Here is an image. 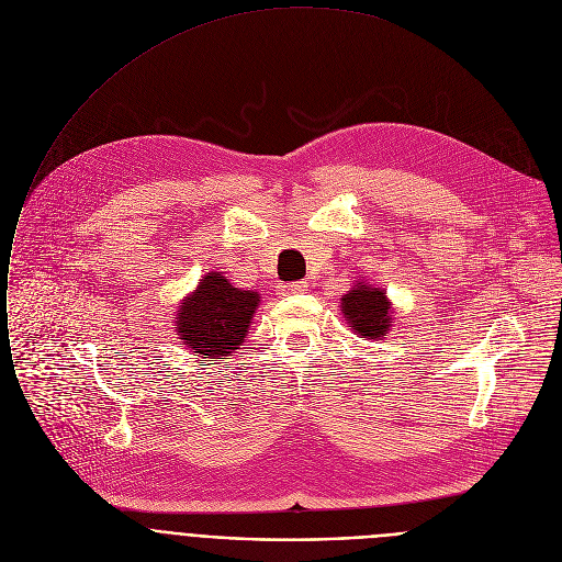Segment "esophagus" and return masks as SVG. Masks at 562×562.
<instances>
[{"label": "esophagus", "mask_w": 562, "mask_h": 562, "mask_svg": "<svg viewBox=\"0 0 562 562\" xmlns=\"http://www.w3.org/2000/svg\"><path fill=\"white\" fill-rule=\"evenodd\" d=\"M307 290L305 281H294V283H281L279 285V294L281 296H292V294H301Z\"/></svg>", "instance_id": "34e87169"}]
</instances>
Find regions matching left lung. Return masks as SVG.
Returning <instances> with one entry per match:
<instances>
[{
  "instance_id": "8db88e82",
  "label": "left lung",
  "mask_w": 562,
  "mask_h": 562,
  "mask_svg": "<svg viewBox=\"0 0 562 562\" xmlns=\"http://www.w3.org/2000/svg\"><path fill=\"white\" fill-rule=\"evenodd\" d=\"M341 312L348 327L363 341H383L394 329V307L385 290L363 279L341 296Z\"/></svg>"
}]
</instances>
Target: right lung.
I'll use <instances>...</instances> for the list:
<instances>
[{"mask_svg": "<svg viewBox=\"0 0 562 562\" xmlns=\"http://www.w3.org/2000/svg\"><path fill=\"white\" fill-rule=\"evenodd\" d=\"M259 303V292L235 288L221 272H207L177 307L181 346L201 359L233 357L248 339Z\"/></svg>", "mask_w": 562, "mask_h": 562, "instance_id": "right-lung-1", "label": "right lung"}]
</instances>
